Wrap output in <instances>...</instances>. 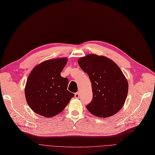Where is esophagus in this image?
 <instances>
[{"instance_id":"34e87169","label":"esophagus","mask_w":155,"mask_h":155,"mask_svg":"<svg viewBox=\"0 0 155 155\" xmlns=\"http://www.w3.org/2000/svg\"><path fill=\"white\" fill-rule=\"evenodd\" d=\"M79 97H80V94H79V92H77V93L75 94V97L76 99H78Z\"/></svg>"}]
</instances>
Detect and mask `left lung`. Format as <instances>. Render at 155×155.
<instances>
[{
    "mask_svg": "<svg viewBox=\"0 0 155 155\" xmlns=\"http://www.w3.org/2000/svg\"><path fill=\"white\" fill-rule=\"evenodd\" d=\"M80 67L91 80L92 102L86 107L92 114L108 117L123 107L128 92V83L117 64L104 56L88 54L78 60Z\"/></svg>",
    "mask_w": 155,
    "mask_h": 155,
    "instance_id": "obj_1",
    "label": "left lung"
}]
</instances>
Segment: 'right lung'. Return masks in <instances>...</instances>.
Listing matches in <instances>:
<instances>
[{"mask_svg":"<svg viewBox=\"0 0 155 155\" xmlns=\"http://www.w3.org/2000/svg\"><path fill=\"white\" fill-rule=\"evenodd\" d=\"M68 59L48 60L36 66L28 78L25 96L30 108L46 117L58 114L74 94L67 90L68 79L60 73Z\"/></svg>","mask_w":155,"mask_h":155,"instance_id":"add662e5","label":"right lung"}]
</instances>
